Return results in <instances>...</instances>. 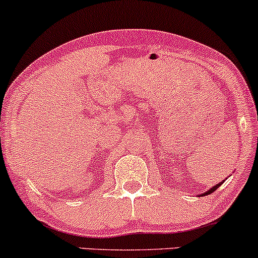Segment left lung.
<instances>
[{
  "label": "left lung",
  "mask_w": 258,
  "mask_h": 258,
  "mask_svg": "<svg viewBox=\"0 0 258 258\" xmlns=\"http://www.w3.org/2000/svg\"><path fill=\"white\" fill-rule=\"evenodd\" d=\"M219 185H221V184H217V185H216V186H213V187H212V189H210V190H208V191H207L206 194H202V196H204V195H208V194L213 192V191H215V190H217V187H218V186H219Z\"/></svg>",
  "instance_id": "left-lung-1"
}]
</instances>
